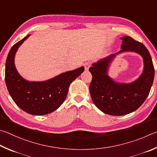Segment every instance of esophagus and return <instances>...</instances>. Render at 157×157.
<instances>
[{
  "mask_svg": "<svg viewBox=\"0 0 157 157\" xmlns=\"http://www.w3.org/2000/svg\"><path fill=\"white\" fill-rule=\"evenodd\" d=\"M90 66H91V63L90 62H86L84 63V67H85V69H86V70H88V69L90 68Z\"/></svg>",
  "mask_w": 157,
  "mask_h": 157,
  "instance_id": "1",
  "label": "esophagus"
}]
</instances>
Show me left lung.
Instances as JSON below:
<instances>
[{"label":"left lung","instance_id":"left-lung-1","mask_svg":"<svg viewBox=\"0 0 157 157\" xmlns=\"http://www.w3.org/2000/svg\"><path fill=\"white\" fill-rule=\"evenodd\" d=\"M121 50L141 54L144 61V70L139 78L132 83H117L107 74L108 65L116 54L94 63L89 71L92 75L90 92L94 105L101 111L113 116H121L136 110L146 99L155 77L152 58L144 44L130 36H123Z\"/></svg>","mask_w":157,"mask_h":157}]
</instances>
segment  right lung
Wrapping results in <instances>:
<instances>
[{"label": "right lung", "mask_w": 157, "mask_h": 157, "mask_svg": "<svg viewBox=\"0 0 157 157\" xmlns=\"http://www.w3.org/2000/svg\"><path fill=\"white\" fill-rule=\"evenodd\" d=\"M29 35L12 46L5 64V83L19 108L33 115L49 114L64 102L70 83L83 72L84 67L63 73L48 81L29 82L19 75L14 65L16 51Z\"/></svg>", "instance_id": "obj_1"}]
</instances>
